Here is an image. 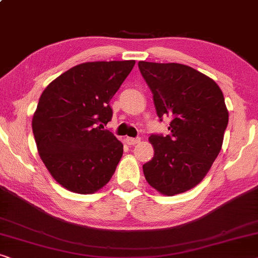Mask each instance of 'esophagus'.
Segmentation results:
<instances>
[{"mask_svg": "<svg viewBox=\"0 0 258 258\" xmlns=\"http://www.w3.org/2000/svg\"><path fill=\"white\" fill-rule=\"evenodd\" d=\"M140 141V138H130L127 137L126 138V143H127L128 145H136Z\"/></svg>", "mask_w": 258, "mask_h": 258, "instance_id": "esophagus-1", "label": "esophagus"}]
</instances>
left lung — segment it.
<instances>
[{
	"label": "left lung",
	"instance_id": "obj_1",
	"mask_svg": "<svg viewBox=\"0 0 258 258\" xmlns=\"http://www.w3.org/2000/svg\"><path fill=\"white\" fill-rule=\"evenodd\" d=\"M158 117L169 133L151 134L154 157L143 166L147 182L165 195L200 183L219 155L228 125L223 93L213 79L177 63L139 61Z\"/></svg>",
	"mask_w": 258,
	"mask_h": 258
}]
</instances>
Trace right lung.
I'll use <instances>...</instances> for the list:
<instances>
[{
    "label": "right lung",
    "instance_id": "obj_1",
    "mask_svg": "<svg viewBox=\"0 0 258 258\" xmlns=\"http://www.w3.org/2000/svg\"><path fill=\"white\" fill-rule=\"evenodd\" d=\"M134 64H79L50 83L39 98L32 118L39 157L67 189L91 194L113 175L124 148L113 133L101 128L113 114L110 100Z\"/></svg>",
    "mask_w": 258,
    "mask_h": 258
}]
</instances>
